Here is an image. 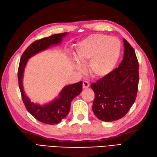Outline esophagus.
Segmentation results:
<instances>
[{
    "mask_svg": "<svg viewBox=\"0 0 157 157\" xmlns=\"http://www.w3.org/2000/svg\"><path fill=\"white\" fill-rule=\"evenodd\" d=\"M89 85H90V84H89V81H83V83H82V88L83 89L88 88L89 87Z\"/></svg>",
    "mask_w": 157,
    "mask_h": 157,
    "instance_id": "1",
    "label": "esophagus"
}]
</instances>
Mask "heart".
Listing matches in <instances>:
<instances>
[{
  "label": "heart",
  "instance_id": "1",
  "mask_svg": "<svg viewBox=\"0 0 157 157\" xmlns=\"http://www.w3.org/2000/svg\"><path fill=\"white\" fill-rule=\"evenodd\" d=\"M120 53L121 43L117 38L94 34L78 44L75 56L82 63L89 62L88 69L93 76L101 78L113 70ZM75 67L78 71H82V67L78 61H75Z\"/></svg>",
  "mask_w": 157,
  "mask_h": 157
}]
</instances>
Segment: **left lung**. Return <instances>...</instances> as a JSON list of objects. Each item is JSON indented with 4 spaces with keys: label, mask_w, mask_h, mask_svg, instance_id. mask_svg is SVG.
Listing matches in <instances>:
<instances>
[{
    "label": "left lung",
    "mask_w": 157,
    "mask_h": 157,
    "mask_svg": "<svg viewBox=\"0 0 157 157\" xmlns=\"http://www.w3.org/2000/svg\"><path fill=\"white\" fill-rule=\"evenodd\" d=\"M123 44V59L119 66L91 85L95 93L92 110L99 119L106 122L123 118L135 102L138 90V60L124 38Z\"/></svg>",
    "instance_id": "left-lung-1"
}]
</instances>
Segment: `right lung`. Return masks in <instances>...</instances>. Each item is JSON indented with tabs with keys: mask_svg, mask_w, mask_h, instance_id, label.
Instances as JSON below:
<instances>
[{
	"mask_svg": "<svg viewBox=\"0 0 157 157\" xmlns=\"http://www.w3.org/2000/svg\"><path fill=\"white\" fill-rule=\"evenodd\" d=\"M66 33L56 34L49 37L43 38L35 40L30 44L21 57L18 68V83L20 89L21 98L26 110L29 113L41 123L55 124L61 122L69 113L71 101L75 97L81 94L82 90V82L80 81L75 84L66 86L59 94V97L50 104L40 105L31 102L23 88V74L24 68L28 59L38 52L46 49L52 44H59L62 38L67 35Z\"/></svg>",
	"mask_w": 157,
	"mask_h": 157,
	"instance_id": "obj_1",
	"label": "right lung"
}]
</instances>
